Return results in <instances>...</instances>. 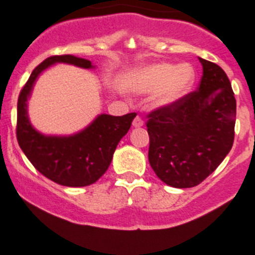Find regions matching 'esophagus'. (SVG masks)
<instances>
[{
	"mask_svg": "<svg viewBox=\"0 0 255 255\" xmlns=\"http://www.w3.org/2000/svg\"><path fill=\"white\" fill-rule=\"evenodd\" d=\"M143 126V121L139 118V117H135L134 121H133V127L134 128H141Z\"/></svg>",
	"mask_w": 255,
	"mask_h": 255,
	"instance_id": "obj_1",
	"label": "esophagus"
}]
</instances>
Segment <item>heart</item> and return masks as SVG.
Segmentation results:
<instances>
[{
  "label": "heart",
  "mask_w": 255,
  "mask_h": 255,
  "mask_svg": "<svg viewBox=\"0 0 255 255\" xmlns=\"http://www.w3.org/2000/svg\"><path fill=\"white\" fill-rule=\"evenodd\" d=\"M195 69L190 64L158 63L142 66L128 74L126 88L135 94H152L153 106L170 109L177 106L194 87Z\"/></svg>",
  "instance_id": "b5f03b06"
}]
</instances>
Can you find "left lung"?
<instances>
[{
  "instance_id": "1",
  "label": "left lung",
  "mask_w": 255,
  "mask_h": 255,
  "mask_svg": "<svg viewBox=\"0 0 255 255\" xmlns=\"http://www.w3.org/2000/svg\"><path fill=\"white\" fill-rule=\"evenodd\" d=\"M203 77L196 92L177 106L148 116L149 165L161 181L194 187L216 170L234 142L237 101L223 69L199 58Z\"/></svg>"
}]
</instances>
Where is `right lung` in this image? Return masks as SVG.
Here are the masks:
<instances>
[{"label":"right lung","mask_w":255,"mask_h":255,"mask_svg":"<svg viewBox=\"0 0 255 255\" xmlns=\"http://www.w3.org/2000/svg\"><path fill=\"white\" fill-rule=\"evenodd\" d=\"M55 64L94 69L92 61L73 55L51 56L31 73L17 102V141L34 167L51 181L68 187L94 184L106 173L121 139L127 134L135 113L122 117L102 113L73 134H45L32 126L28 99L39 77Z\"/></svg>","instance_id":"right-lung-1"}]
</instances>
